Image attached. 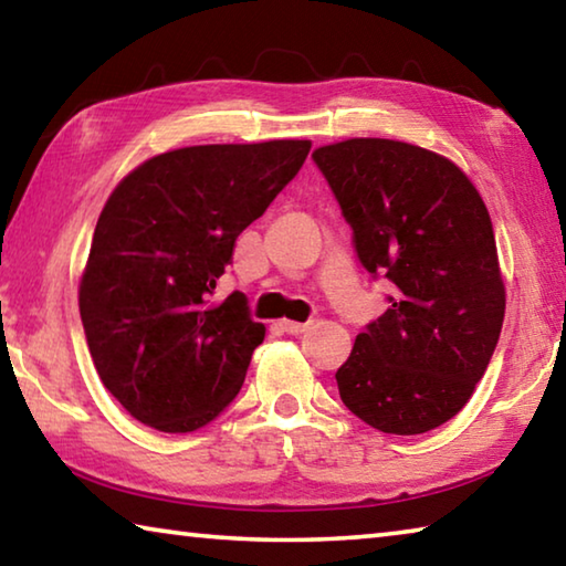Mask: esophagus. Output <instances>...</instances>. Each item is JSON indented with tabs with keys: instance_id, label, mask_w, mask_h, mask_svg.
Masks as SVG:
<instances>
[{
	"instance_id": "34e87169",
	"label": "esophagus",
	"mask_w": 566,
	"mask_h": 566,
	"mask_svg": "<svg viewBox=\"0 0 566 566\" xmlns=\"http://www.w3.org/2000/svg\"><path fill=\"white\" fill-rule=\"evenodd\" d=\"M276 327H280V329L286 332V334H302V332H306V327H310V324L292 322V319H282V322H276Z\"/></svg>"
}]
</instances>
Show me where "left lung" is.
<instances>
[{"label":"left lung","mask_w":566,"mask_h":566,"mask_svg":"<svg viewBox=\"0 0 566 566\" xmlns=\"http://www.w3.org/2000/svg\"><path fill=\"white\" fill-rule=\"evenodd\" d=\"M312 159L364 270L395 284L334 375L339 397L379 432L424 434L467 405L500 342L506 296L490 212L454 161L407 142L344 139Z\"/></svg>","instance_id":"obj_1"}]
</instances>
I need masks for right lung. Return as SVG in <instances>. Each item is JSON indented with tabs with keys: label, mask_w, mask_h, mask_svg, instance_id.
Segmentation results:
<instances>
[{
	"label": "right lung",
	"mask_w": 566,
	"mask_h": 566,
	"mask_svg": "<svg viewBox=\"0 0 566 566\" xmlns=\"http://www.w3.org/2000/svg\"><path fill=\"white\" fill-rule=\"evenodd\" d=\"M310 149V139L181 147L114 187L80 314L102 385L142 424L195 432L239 395L264 324L249 317L242 292L214 302L217 280Z\"/></svg>",
	"instance_id": "right-lung-1"
}]
</instances>
